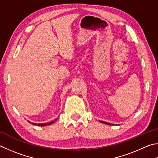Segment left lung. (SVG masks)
Segmentation results:
<instances>
[{
  "label": "left lung",
  "mask_w": 158,
  "mask_h": 158,
  "mask_svg": "<svg viewBox=\"0 0 158 158\" xmlns=\"http://www.w3.org/2000/svg\"><path fill=\"white\" fill-rule=\"evenodd\" d=\"M101 122H102V123H104V124H108V125H110V124H109V123H107V122H102V121H100Z\"/></svg>",
  "instance_id": "1"
}]
</instances>
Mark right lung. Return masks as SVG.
I'll return each instance as SVG.
<instances>
[{"mask_svg": "<svg viewBox=\"0 0 158 158\" xmlns=\"http://www.w3.org/2000/svg\"><path fill=\"white\" fill-rule=\"evenodd\" d=\"M56 119H56L55 120H54V121H52V122H49V123H45V124H34V123H32V124H33L34 125H37V126H39V127H44V126H48V125L52 124V123H54V122H55Z\"/></svg>", "mask_w": 158, "mask_h": 158, "instance_id": "right-lung-1", "label": "right lung"}]
</instances>
